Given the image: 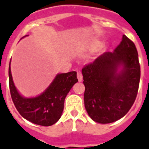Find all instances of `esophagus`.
Returning a JSON list of instances; mask_svg holds the SVG:
<instances>
[{
  "label": "esophagus",
  "mask_w": 149,
  "mask_h": 149,
  "mask_svg": "<svg viewBox=\"0 0 149 149\" xmlns=\"http://www.w3.org/2000/svg\"><path fill=\"white\" fill-rule=\"evenodd\" d=\"M77 78H78L79 81H82L83 80V75H82V72L80 71L77 72Z\"/></svg>",
  "instance_id": "34e87169"
}]
</instances>
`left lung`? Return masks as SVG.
Wrapping results in <instances>:
<instances>
[{"label":"left lung","mask_w":149,"mask_h":149,"mask_svg":"<svg viewBox=\"0 0 149 149\" xmlns=\"http://www.w3.org/2000/svg\"><path fill=\"white\" fill-rule=\"evenodd\" d=\"M82 73L85 108L92 120L100 124L119 120L129 111L139 91L141 68L134 43L124 35L113 52L86 64Z\"/></svg>","instance_id":"left-lung-1"}]
</instances>
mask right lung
Masks as SVG:
<instances>
[{"instance_id": "obj_1", "label": "right lung", "mask_w": 149, "mask_h": 149, "mask_svg": "<svg viewBox=\"0 0 149 149\" xmlns=\"http://www.w3.org/2000/svg\"><path fill=\"white\" fill-rule=\"evenodd\" d=\"M8 75L10 96L17 111L26 120L42 126H51L59 120L65 97L78 82L76 71L58 74L40 96L24 98L18 93L14 85L10 65Z\"/></svg>"}]
</instances>
